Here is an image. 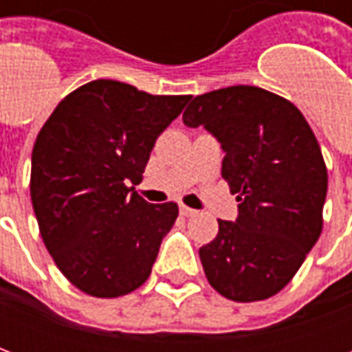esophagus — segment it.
I'll return each instance as SVG.
<instances>
[{"label": "esophagus", "instance_id": "obj_1", "mask_svg": "<svg viewBox=\"0 0 352 352\" xmlns=\"http://www.w3.org/2000/svg\"><path fill=\"white\" fill-rule=\"evenodd\" d=\"M179 211H181L183 217H194V214L198 213L196 209H190V207H186L184 204H179Z\"/></svg>", "mask_w": 352, "mask_h": 352}]
</instances>
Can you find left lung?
<instances>
[{"label":"left lung","instance_id":"8db88e82","mask_svg":"<svg viewBox=\"0 0 352 352\" xmlns=\"http://www.w3.org/2000/svg\"><path fill=\"white\" fill-rule=\"evenodd\" d=\"M183 122L219 139L222 177L239 201L236 222L219 221L199 249L209 285L234 302L272 298L322 232L328 173L315 133L294 103L245 85L196 96Z\"/></svg>","mask_w":352,"mask_h":352}]
</instances>
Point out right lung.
Segmentation results:
<instances>
[{"label": "right lung", "mask_w": 352, "mask_h": 352, "mask_svg": "<svg viewBox=\"0 0 352 352\" xmlns=\"http://www.w3.org/2000/svg\"><path fill=\"white\" fill-rule=\"evenodd\" d=\"M188 100L92 80L58 103L35 139L30 194L43 243L85 294L118 298L148 279L179 207L148 204L128 184L141 183Z\"/></svg>", "instance_id": "obj_1"}]
</instances>
